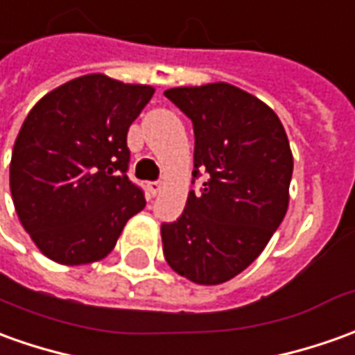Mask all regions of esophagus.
I'll list each match as a JSON object with an SVG mask.
<instances>
[{
  "mask_svg": "<svg viewBox=\"0 0 355 355\" xmlns=\"http://www.w3.org/2000/svg\"><path fill=\"white\" fill-rule=\"evenodd\" d=\"M146 189H148V193H150V195H158V193H160V189H162V183L160 182H148L146 183Z\"/></svg>",
  "mask_w": 355,
  "mask_h": 355,
  "instance_id": "1",
  "label": "esophagus"
}]
</instances>
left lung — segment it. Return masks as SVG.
Instances as JSON below:
<instances>
[{
  "label": "left lung",
  "instance_id": "left-lung-1",
  "mask_svg": "<svg viewBox=\"0 0 355 355\" xmlns=\"http://www.w3.org/2000/svg\"><path fill=\"white\" fill-rule=\"evenodd\" d=\"M191 119L193 183L182 216L164 222L168 265L195 284H222L266 248L288 210L294 158L280 119L228 83L164 92Z\"/></svg>",
  "mask_w": 355,
  "mask_h": 355
}]
</instances>
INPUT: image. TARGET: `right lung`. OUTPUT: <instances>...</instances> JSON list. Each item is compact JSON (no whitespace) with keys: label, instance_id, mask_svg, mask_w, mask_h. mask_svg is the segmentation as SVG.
I'll return each mask as SVG.
<instances>
[{"label":"right lung","instance_id":"1","mask_svg":"<svg viewBox=\"0 0 355 355\" xmlns=\"http://www.w3.org/2000/svg\"><path fill=\"white\" fill-rule=\"evenodd\" d=\"M153 94L94 73L51 90L26 116L9 185L23 228L51 261L104 259L145 209V193L127 178V131Z\"/></svg>","mask_w":355,"mask_h":355}]
</instances>
